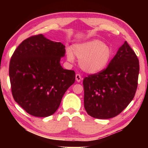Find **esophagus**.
Returning a JSON list of instances; mask_svg holds the SVG:
<instances>
[{
    "instance_id": "obj_1",
    "label": "esophagus",
    "mask_w": 148,
    "mask_h": 148,
    "mask_svg": "<svg viewBox=\"0 0 148 148\" xmlns=\"http://www.w3.org/2000/svg\"><path fill=\"white\" fill-rule=\"evenodd\" d=\"M75 79H76V81H77V82H82V76H81V75H79V74H76V75H75Z\"/></svg>"
}]
</instances>
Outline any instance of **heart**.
Segmentation results:
<instances>
[{
	"mask_svg": "<svg viewBox=\"0 0 148 148\" xmlns=\"http://www.w3.org/2000/svg\"><path fill=\"white\" fill-rule=\"evenodd\" d=\"M75 56L79 58V64L84 71L90 74L97 73L104 70L112 56V50L108 44L100 40H91L75 44L71 50H67L66 57L71 62Z\"/></svg>",
	"mask_w": 148,
	"mask_h": 148,
	"instance_id": "b5f03b06",
	"label": "heart"
}]
</instances>
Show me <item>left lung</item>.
<instances>
[{
    "mask_svg": "<svg viewBox=\"0 0 148 148\" xmlns=\"http://www.w3.org/2000/svg\"><path fill=\"white\" fill-rule=\"evenodd\" d=\"M139 71L137 56L125 41L106 69L83 81L88 114L100 119L120 114L134 98Z\"/></svg>",
    "mask_w": 148,
    "mask_h": 148,
    "instance_id": "8db88e82",
    "label": "left lung"
}]
</instances>
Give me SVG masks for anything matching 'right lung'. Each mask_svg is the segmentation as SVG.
I'll list each match as a JSON object with an SVG mask.
<instances>
[{
    "label": "right lung",
    "instance_id": "obj_1",
    "mask_svg": "<svg viewBox=\"0 0 148 148\" xmlns=\"http://www.w3.org/2000/svg\"><path fill=\"white\" fill-rule=\"evenodd\" d=\"M65 46L42 34L23 40L9 64L11 92L16 102L28 114L37 117L53 114L62 96L74 84V71L64 69L60 60Z\"/></svg>",
    "mask_w": 148,
    "mask_h": 148
}]
</instances>
